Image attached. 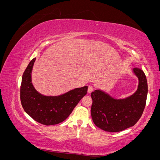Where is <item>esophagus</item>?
Returning <instances> with one entry per match:
<instances>
[{
	"label": "esophagus",
	"instance_id": "esophagus-1",
	"mask_svg": "<svg viewBox=\"0 0 160 160\" xmlns=\"http://www.w3.org/2000/svg\"><path fill=\"white\" fill-rule=\"evenodd\" d=\"M93 90H94L93 87L91 85H89V87H88V93H91L92 91H93Z\"/></svg>",
	"mask_w": 160,
	"mask_h": 160
}]
</instances>
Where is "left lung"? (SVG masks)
Wrapping results in <instances>:
<instances>
[{"instance_id":"obj_1","label":"left lung","mask_w":160,"mask_h":160,"mask_svg":"<svg viewBox=\"0 0 160 160\" xmlns=\"http://www.w3.org/2000/svg\"><path fill=\"white\" fill-rule=\"evenodd\" d=\"M139 79L135 93L123 99H115L100 90L91 93V114L97 127L109 132H119L133 126L142 117L146 104L148 83L144 72L133 69Z\"/></svg>"}]
</instances>
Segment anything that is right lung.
Instances as JSON below:
<instances>
[{
  "instance_id": "1",
  "label": "right lung",
  "mask_w": 160,
  "mask_h": 160,
  "mask_svg": "<svg viewBox=\"0 0 160 160\" xmlns=\"http://www.w3.org/2000/svg\"><path fill=\"white\" fill-rule=\"evenodd\" d=\"M35 59L31 61L22 75L20 98L25 112L38 123L45 125L60 123L72 113L88 93V86L77 88L57 97L43 96L31 83V71Z\"/></svg>"
}]
</instances>
